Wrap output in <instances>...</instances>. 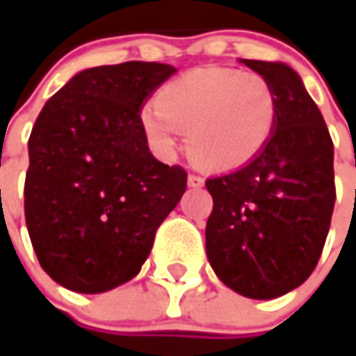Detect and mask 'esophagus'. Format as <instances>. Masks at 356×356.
<instances>
[{"label":"esophagus","instance_id":"1","mask_svg":"<svg viewBox=\"0 0 356 356\" xmlns=\"http://www.w3.org/2000/svg\"><path fill=\"white\" fill-rule=\"evenodd\" d=\"M188 186H190V188H202V186H204V178L198 176V174H190V176H188Z\"/></svg>","mask_w":356,"mask_h":356}]
</instances>
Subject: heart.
<instances>
[{
	"label": "heart",
	"instance_id": "1",
	"mask_svg": "<svg viewBox=\"0 0 356 356\" xmlns=\"http://www.w3.org/2000/svg\"><path fill=\"white\" fill-rule=\"evenodd\" d=\"M140 115L150 146L168 156L176 130L186 132V152L206 170H234L252 162L277 124V95L261 75L226 67L194 69L156 95Z\"/></svg>",
	"mask_w": 356,
	"mask_h": 356
}]
</instances>
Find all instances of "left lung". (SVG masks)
Segmentation results:
<instances>
[{"label":"left lung","mask_w":356,"mask_h":356,"mask_svg":"<svg viewBox=\"0 0 356 356\" xmlns=\"http://www.w3.org/2000/svg\"><path fill=\"white\" fill-rule=\"evenodd\" d=\"M241 63L275 90L277 124L252 162L206 180L213 198L206 253L236 293L275 299L299 287L321 257L337 198L333 140L291 67Z\"/></svg>","instance_id":"8db88e82"}]
</instances>
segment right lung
Here are the masks:
<instances>
[{"instance_id": "obj_1", "label": "right lung", "mask_w": 356, "mask_h": 356, "mask_svg": "<svg viewBox=\"0 0 356 356\" xmlns=\"http://www.w3.org/2000/svg\"><path fill=\"white\" fill-rule=\"evenodd\" d=\"M174 73L144 61L85 69L35 120L25 224L45 273L71 291L132 280L186 192V170L152 156L140 122L144 101Z\"/></svg>"}]
</instances>
